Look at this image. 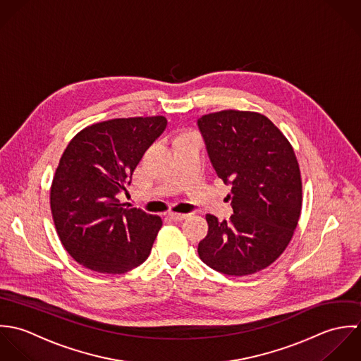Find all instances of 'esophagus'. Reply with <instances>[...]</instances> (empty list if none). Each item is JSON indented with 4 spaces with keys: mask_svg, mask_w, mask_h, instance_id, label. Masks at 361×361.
I'll list each match as a JSON object with an SVG mask.
<instances>
[{
    "mask_svg": "<svg viewBox=\"0 0 361 361\" xmlns=\"http://www.w3.org/2000/svg\"><path fill=\"white\" fill-rule=\"evenodd\" d=\"M187 217H188L187 214H176V212H170L169 214V219H171L173 221H180V220H184Z\"/></svg>",
    "mask_w": 361,
    "mask_h": 361,
    "instance_id": "34e87169",
    "label": "esophagus"
}]
</instances>
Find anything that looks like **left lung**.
I'll return each instance as SVG.
<instances>
[{"instance_id":"left-lung-1","label":"left lung","mask_w":361,"mask_h":361,"mask_svg":"<svg viewBox=\"0 0 361 361\" xmlns=\"http://www.w3.org/2000/svg\"><path fill=\"white\" fill-rule=\"evenodd\" d=\"M198 128L217 177L231 185L230 220L207 215L200 258L230 276L265 269L286 250L301 214V176L291 145L265 116L223 110Z\"/></svg>"}]
</instances>
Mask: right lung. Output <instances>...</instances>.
Here are the masks:
<instances>
[{
    "instance_id": "add662e5",
    "label": "right lung",
    "mask_w": 361,
    "mask_h": 361,
    "mask_svg": "<svg viewBox=\"0 0 361 361\" xmlns=\"http://www.w3.org/2000/svg\"><path fill=\"white\" fill-rule=\"evenodd\" d=\"M163 116L114 118L86 127L64 150L50 207L57 234L73 259L100 274H126L150 254L163 221L124 208L120 192L146 149L166 130Z\"/></svg>"
}]
</instances>
